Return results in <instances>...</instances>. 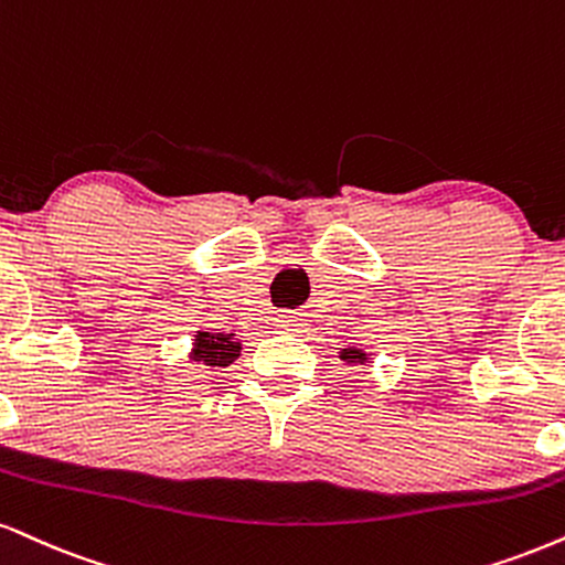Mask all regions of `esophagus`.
Masks as SVG:
<instances>
[{
	"label": "esophagus",
	"mask_w": 565,
	"mask_h": 565,
	"mask_svg": "<svg viewBox=\"0 0 565 565\" xmlns=\"http://www.w3.org/2000/svg\"><path fill=\"white\" fill-rule=\"evenodd\" d=\"M278 329H284V331H289V334H297V331L302 329V323H300V318L297 316H281L278 318Z\"/></svg>",
	"instance_id": "1"
}]
</instances>
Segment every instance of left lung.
<instances>
[{
    "instance_id": "1",
    "label": "left lung",
    "mask_w": 565,
    "mask_h": 565,
    "mask_svg": "<svg viewBox=\"0 0 565 565\" xmlns=\"http://www.w3.org/2000/svg\"><path fill=\"white\" fill-rule=\"evenodd\" d=\"M339 360L348 365H369L371 355L360 348H344V350H339Z\"/></svg>"
}]
</instances>
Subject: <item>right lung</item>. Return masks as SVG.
<instances>
[{
  "instance_id": "right-lung-1",
  "label": "right lung",
  "mask_w": 565,
  "mask_h": 565,
  "mask_svg": "<svg viewBox=\"0 0 565 565\" xmlns=\"http://www.w3.org/2000/svg\"><path fill=\"white\" fill-rule=\"evenodd\" d=\"M242 352V342L236 334L221 329H200L194 331L192 350H189V360L210 365V369H226L234 363Z\"/></svg>"
}]
</instances>
